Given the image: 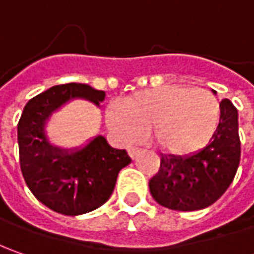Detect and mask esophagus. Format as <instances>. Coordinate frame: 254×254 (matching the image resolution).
Returning a JSON list of instances; mask_svg holds the SVG:
<instances>
[{
    "label": "esophagus",
    "instance_id": "obj_1",
    "mask_svg": "<svg viewBox=\"0 0 254 254\" xmlns=\"http://www.w3.org/2000/svg\"><path fill=\"white\" fill-rule=\"evenodd\" d=\"M141 151L142 148H140V147H130V148H128V155H130L131 158H135Z\"/></svg>",
    "mask_w": 254,
    "mask_h": 254
}]
</instances>
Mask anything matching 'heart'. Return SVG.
Masks as SVG:
<instances>
[{"mask_svg": "<svg viewBox=\"0 0 254 254\" xmlns=\"http://www.w3.org/2000/svg\"><path fill=\"white\" fill-rule=\"evenodd\" d=\"M220 107L208 90L164 86L134 93L126 107L112 106L107 123L127 141L150 134L167 154L185 155L200 150L219 124Z\"/></svg>", "mask_w": 254, "mask_h": 254, "instance_id": "obj_1", "label": "heart"}]
</instances>
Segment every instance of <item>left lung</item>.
I'll list each match as a JSON object with an SVG mask.
<instances>
[{"label":"left lung","instance_id":"left-lung-1","mask_svg":"<svg viewBox=\"0 0 254 254\" xmlns=\"http://www.w3.org/2000/svg\"><path fill=\"white\" fill-rule=\"evenodd\" d=\"M219 107V124L206 147L190 155H161L160 170L148 184L161 206L182 212L203 209L229 188L240 161L238 110L228 99Z\"/></svg>","mask_w":254,"mask_h":254}]
</instances>
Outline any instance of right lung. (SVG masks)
<instances>
[{"label":"right lung","mask_w":254,"mask_h":254,"mask_svg":"<svg viewBox=\"0 0 254 254\" xmlns=\"http://www.w3.org/2000/svg\"><path fill=\"white\" fill-rule=\"evenodd\" d=\"M104 97L106 93L89 84H59L24 107L18 123L21 171L35 198L58 213L77 216L100 208L113 193L120 170L131 162L126 150L110 147L103 135L76 148H61L48 138L46 123L66 103L84 99L100 107Z\"/></svg>","instance_id":"1"}]
</instances>
